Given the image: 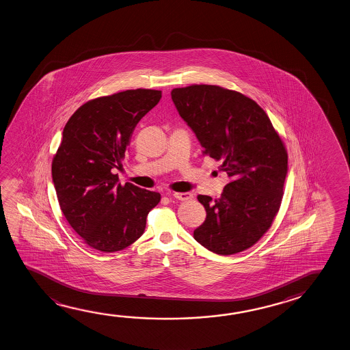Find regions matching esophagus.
<instances>
[{"mask_svg":"<svg viewBox=\"0 0 350 350\" xmlns=\"http://www.w3.org/2000/svg\"><path fill=\"white\" fill-rule=\"evenodd\" d=\"M167 196H172L178 201H190L193 198V195L191 192H174V193H167Z\"/></svg>","mask_w":350,"mask_h":350,"instance_id":"1","label":"esophagus"}]
</instances>
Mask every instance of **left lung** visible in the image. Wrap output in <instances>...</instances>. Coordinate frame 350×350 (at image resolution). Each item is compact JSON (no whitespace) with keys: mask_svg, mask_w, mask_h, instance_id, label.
I'll return each instance as SVG.
<instances>
[{"mask_svg":"<svg viewBox=\"0 0 350 350\" xmlns=\"http://www.w3.org/2000/svg\"><path fill=\"white\" fill-rule=\"evenodd\" d=\"M172 99L203 155L220 161V172L230 178L219 198L197 197L207 217L193 237L217 255L245 251L278 213L288 172L284 143L265 110L235 90L193 84L172 89Z\"/></svg>","mask_w":350,"mask_h":350,"instance_id":"1","label":"left lung"}]
</instances>
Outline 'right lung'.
Here are the masks:
<instances>
[{
  "instance_id": "1",
  "label": "right lung",
  "mask_w": 350,
  "mask_h": 350,
  "mask_svg": "<svg viewBox=\"0 0 350 350\" xmlns=\"http://www.w3.org/2000/svg\"><path fill=\"white\" fill-rule=\"evenodd\" d=\"M161 92L130 89L95 98L67 121L53 157V181L59 207L84 243L115 252L142 237L160 193L119 183L132 132L159 103Z\"/></svg>"
}]
</instances>
